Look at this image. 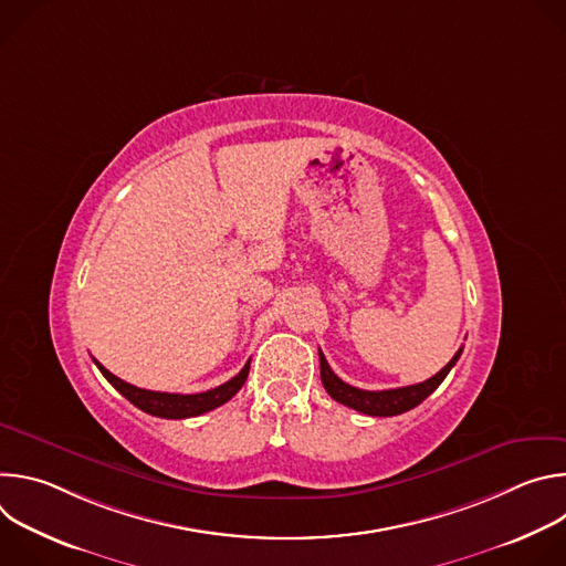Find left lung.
<instances>
[{"mask_svg":"<svg viewBox=\"0 0 566 566\" xmlns=\"http://www.w3.org/2000/svg\"><path fill=\"white\" fill-rule=\"evenodd\" d=\"M461 352L463 349H459L452 356V360L439 374H434L432 378H428L423 382L408 385V387H396V389H380V391H369V389H358L354 385H347L345 380H340L334 374L325 354L319 352V378H322V385H325L327 394L334 400L343 402V406H347L356 412L369 415V417H396V415H402V412L417 408L419 402H423L443 382L448 371L459 360Z\"/></svg>","mask_w":566,"mask_h":566,"instance_id":"8db88e82","label":"left lung"}]
</instances>
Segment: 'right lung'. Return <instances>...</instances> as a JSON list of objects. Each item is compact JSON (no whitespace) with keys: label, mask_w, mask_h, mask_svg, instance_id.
<instances>
[{"label":"right lung","mask_w":566,"mask_h":566,"mask_svg":"<svg viewBox=\"0 0 566 566\" xmlns=\"http://www.w3.org/2000/svg\"><path fill=\"white\" fill-rule=\"evenodd\" d=\"M94 363L98 365L101 374L129 400L134 406L151 417H160V419H190V417H199L206 415L219 406H223L226 400H230L241 385L247 382L249 378V369H251V360L244 365L234 378H230L228 382L208 389V391H199V394H170V391H151V389H140L136 385H129L125 380H120L118 376H114L109 369H105L96 358Z\"/></svg>","instance_id":"1"}]
</instances>
